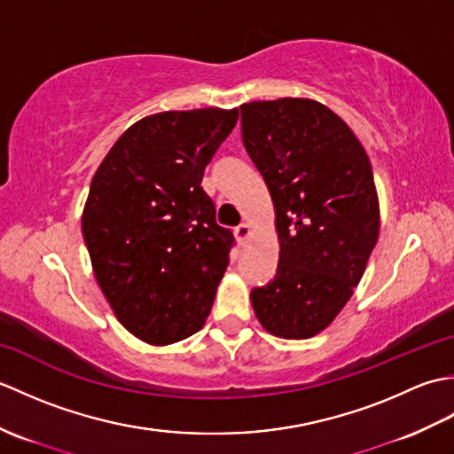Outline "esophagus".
Here are the masks:
<instances>
[{
    "label": "esophagus",
    "instance_id": "obj_1",
    "mask_svg": "<svg viewBox=\"0 0 454 454\" xmlns=\"http://www.w3.org/2000/svg\"><path fill=\"white\" fill-rule=\"evenodd\" d=\"M234 234H236V239L239 244H246L249 234H252V230H249L247 224H239V226L234 228Z\"/></svg>",
    "mask_w": 454,
    "mask_h": 454
}]
</instances>
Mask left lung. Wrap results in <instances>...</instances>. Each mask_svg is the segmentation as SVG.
I'll return each instance as SVG.
<instances>
[{"mask_svg":"<svg viewBox=\"0 0 454 454\" xmlns=\"http://www.w3.org/2000/svg\"><path fill=\"white\" fill-rule=\"evenodd\" d=\"M239 113L281 242L275 278L252 291L254 310L269 333L306 340L341 312L379 238L371 161L351 129L317 101H252Z\"/></svg>","mask_w":454,"mask_h":454,"instance_id":"8db88e82","label":"left lung"}]
</instances>
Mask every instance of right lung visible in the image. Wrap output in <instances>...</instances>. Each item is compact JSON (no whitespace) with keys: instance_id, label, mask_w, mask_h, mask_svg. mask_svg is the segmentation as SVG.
<instances>
[{"instance_id":"add662e5","label":"right lung","mask_w":454,"mask_h":454,"mask_svg":"<svg viewBox=\"0 0 454 454\" xmlns=\"http://www.w3.org/2000/svg\"><path fill=\"white\" fill-rule=\"evenodd\" d=\"M238 109L168 111L122 134L93 176L82 232L101 291L138 340L197 333L230 263L234 234L200 187Z\"/></svg>"}]
</instances>
